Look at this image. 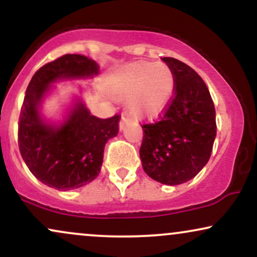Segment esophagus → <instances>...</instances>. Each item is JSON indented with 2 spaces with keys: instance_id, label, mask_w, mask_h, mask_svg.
I'll return each mask as SVG.
<instances>
[{
  "instance_id": "1",
  "label": "esophagus",
  "mask_w": 257,
  "mask_h": 257,
  "mask_svg": "<svg viewBox=\"0 0 257 257\" xmlns=\"http://www.w3.org/2000/svg\"><path fill=\"white\" fill-rule=\"evenodd\" d=\"M129 122H131V119H129L126 116H124V114H122V118H120V122H119V129H120V131H123V129H124L125 126L129 124Z\"/></svg>"
}]
</instances>
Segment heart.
<instances>
[{
  "label": "heart",
  "instance_id": "heart-1",
  "mask_svg": "<svg viewBox=\"0 0 257 257\" xmlns=\"http://www.w3.org/2000/svg\"><path fill=\"white\" fill-rule=\"evenodd\" d=\"M175 88V75L167 64L139 61L117 73L111 94L119 100H126L132 116L153 119L169 107Z\"/></svg>",
  "mask_w": 257,
  "mask_h": 257
}]
</instances>
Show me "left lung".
<instances>
[{
	"label": "left lung",
	"instance_id": "8db88e82",
	"mask_svg": "<svg viewBox=\"0 0 257 257\" xmlns=\"http://www.w3.org/2000/svg\"><path fill=\"white\" fill-rule=\"evenodd\" d=\"M174 71L175 94L157 122L143 124L140 146L143 168L164 185L193 179L210 158L216 119L213 99L192 67L174 58H162Z\"/></svg>",
	"mask_w": 257,
	"mask_h": 257
}]
</instances>
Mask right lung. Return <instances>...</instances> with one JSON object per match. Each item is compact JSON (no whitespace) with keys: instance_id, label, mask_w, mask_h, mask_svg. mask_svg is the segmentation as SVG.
Segmentation results:
<instances>
[{"instance_id":"obj_1","label":"right lung","mask_w":257,"mask_h":257,"mask_svg":"<svg viewBox=\"0 0 257 257\" xmlns=\"http://www.w3.org/2000/svg\"><path fill=\"white\" fill-rule=\"evenodd\" d=\"M98 70V64L84 55L65 54L40 67L26 88L18 145L30 172L49 187L69 191L93 181L101 169L105 144L118 134L119 114L99 118L81 102L58 128L43 123L38 113L49 84L60 78L90 77Z\"/></svg>"}]
</instances>
